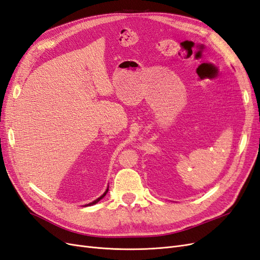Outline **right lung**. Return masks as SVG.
I'll use <instances>...</instances> for the list:
<instances>
[{
    "instance_id": "1",
    "label": "right lung",
    "mask_w": 260,
    "mask_h": 260,
    "mask_svg": "<svg viewBox=\"0 0 260 260\" xmlns=\"http://www.w3.org/2000/svg\"><path fill=\"white\" fill-rule=\"evenodd\" d=\"M107 192H108V186H107V188H106V191L103 193V195H101L99 199H96V200H94L92 203H89V204H86V205H84V206H92V205H94V204H96L98 202H100L102 199L104 198V196L107 194Z\"/></svg>"
}]
</instances>
